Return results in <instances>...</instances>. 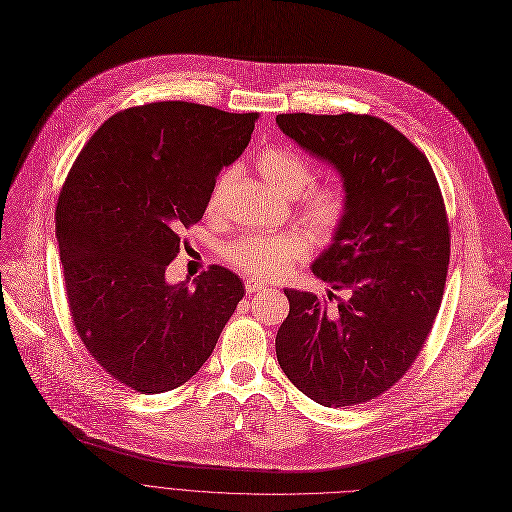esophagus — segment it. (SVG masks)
Segmentation results:
<instances>
[{"label": "esophagus", "instance_id": "34e87169", "mask_svg": "<svg viewBox=\"0 0 512 512\" xmlns=\"http://www.w3.org/2000/svg\"><path fill=\"white\" fill-rule=\"evenodd\" d=\"M264 287H266V283H264V281H260V279H248V281H246V291H248V293L262 291Z\"/></svg>", "mask_w": 512, "mask_h": 512}]
</instances>
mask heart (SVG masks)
I'll return each instance as SVG.
<instances>
[{
  "mask_svg": "<svg viewBox=\"0 0 512 512\" xmlns=\"http://www.w3.org/2000/svg\"><path fill=\"white\" fill-rule=\"evenodd\" d=\"M258 169L268 182V186L283 196L302 194L314 179L312 165L302 155H297L295 150L281 146L262 150V155L258 157ZM233 177V169L221 173L219 182L208 200L210 210L221 208V202L227 194L229 184L233 182ZM347 208L349 198L345 188L339 184H324L312 188L306 194L299 210H302V217L308 229L316 237L326 239L343 225L347 217ZM310 248L312 237L304 229H289L279 233L246 235L242 239H237V242L225 248V258L233 266L242 268L248 275L279 277L285 275L295 262L304 260L310 254Z\"/></svg>",
  "mask_w": 512,
  "mask_h": 512,
  "instance_id": "b5f03b06",
  "label": "heart"
}]
</instances>
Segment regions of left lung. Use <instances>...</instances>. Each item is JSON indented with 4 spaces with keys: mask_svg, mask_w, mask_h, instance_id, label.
<instances>
[{
    "mask_svg": "<svg viewBox=\"0 0 512 512\" xmlns=\"http://www.w3.org/2000/svg\"><path fill=\"white\" fill-rule=\"evenodd\" d=\"M277 124L341 175L347 217L310 268L351 291L328 310L310 291L285 289L279 366L324 407L366 403L409 370L442 302L450 235L436 175L422 150L372 115L281 113Z\"/></svg>",
    "mask_w": 512,
    "mask_h": 512,
    "instance_id": "left-lung-1",
    "label": "left lung"
}]
</instances>
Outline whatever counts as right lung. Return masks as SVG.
I'll return each instance as SVG.
<instances>
[{"label":"right lung","mask_w":512,"mask_h":512,"mask_svg":"<svg viewBox=\"0 0 512 512\" xmlns=\"http://www.w3.org/2000/svg\"><path fill=\"white\" fill-rule=\"evenodd\" d=\"M256 119L184 101L119 111L90 136L59 194L55 235L74 326L105 372L136 393L188 382L244 297L223 266L192 285L167 283L165 270Z\"/></svg>","instance_id":"add662e5"}]
</instances>
